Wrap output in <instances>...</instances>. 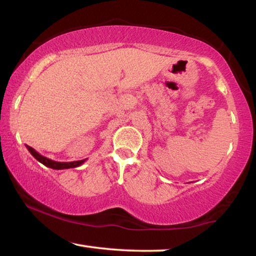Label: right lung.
Returning <instances> with one entry per match:
<instances>
[{"label": "right lung", "instance_id": "1", "mask_svg": "<svg viewBox=\"0 0 256 256\" xmlns=\"http://www.w3.org/2000/svg\"><path fill=\"white\" fill-rule=\"evenodd\" d=\"M28 150L31 153L32 156H34L36 160L41 164H44L46 166H48V168L51 169H56V170H62V169H70V168H77V166H82L84 162L86 161V159L84 160H80V161H72V162H58V161H54V160H50L48 158H46L44 156H41L40 153L36 152L34 148H31L29 146H26Z\"/></svg>", "mask_w": 256, "mask_h": 256}]
</instances>
